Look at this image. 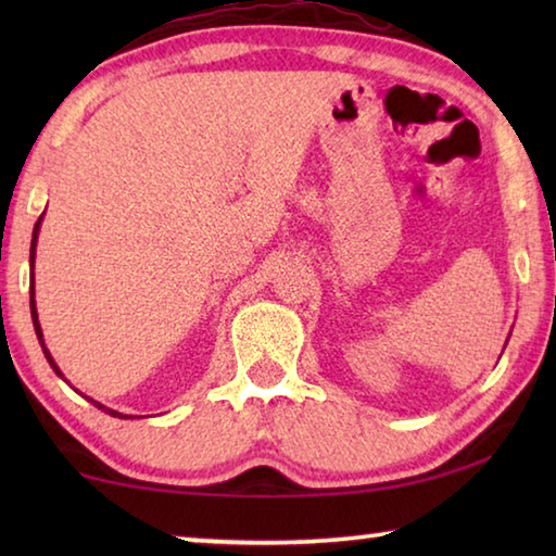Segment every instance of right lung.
I'll return each instance as SVG.
<instances>
[{
  "instance_id": "right-lung-1",
  "label": "right lung",
  "mask_w": 556,
  "mask_h": 556,
  "mask_svg": "<svg viewBox=\"0 0 556 556\" xmlns=\"http://www.w3.org/2000/svg\"><path fill=\"white\" fill-rule=\"evenodd\" d=\"M41 220H43V215L39 220H36V225H34V238H31V318H34V328H36V338H39V343H41V348H43V355H46V361H49V365L51 368L55 370V375H61L63 378V372L59 370V365H55V361L51 357V353H49V348H46V343H43V333H41V324H39V314H36V301H34V260H36V240H39V228H41ZM92 404H96L98 409H102V412H108V414H112V417H119V419H127V414H119V412H115V409H110V407H105V404H100V402H96V400H90Z\"/></svg>"
}]
</instances>
